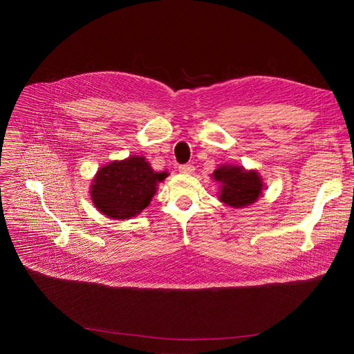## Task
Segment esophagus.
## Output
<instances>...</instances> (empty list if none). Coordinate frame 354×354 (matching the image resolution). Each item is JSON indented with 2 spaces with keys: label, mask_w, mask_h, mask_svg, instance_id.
<instances>
[{
  "label": "esophagus",
  "mask_w": 354,
  "mask_h": 354,
  "mask_svg": "<svg viewBox=\"0 0 354 354\" xmlns=\"http://www.w3.org/2000/svg\"><path fill=\"white\" fill-rule=\"evenodd\" d=\"M179 172H180V174L189 175V174L194 172V166H192V165H180V166H179Z\"/></svg>",
  "instance_id": "esophagus-1"
}]
</instances>
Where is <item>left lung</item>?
Masks as SVG:
<instances>
[{
	"label": "left lung",
	"instance_id": "left-lung-1",
	"mask_svg": "<svg viewBox=\"0 0 354 354\" xmlns=\"http://www.w3.org/2000/svg\"><path fill=\"white\" fill-rule=\"evenodd\" d=\"M212 178L221 183L219 201L232 208H245L263 194L261 176L243 166L222 165L215 169Z\"/></svg>",
	"mask_w": 354,
	"mask_h": 354
}]
</instances>
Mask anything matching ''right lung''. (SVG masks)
Segmentation results:
<instances>
[{
  "label": "right lung",
  "mask_w": 354,
  "mask_h": 354,
  "mask_svg": "<svg viewBox=\"0 0 354 354\" xmlns=\"http://www.w3.org/2000/svg\"><path fill=\"white\" fill-rule=\"evenodd\" d=\"M167 172H155L143 156H129L100 167L90 185L95 207L107 218L130 219L151 203L158 182Z\"/></svg>",
  "instance_id": "obj_1"
}]
</instances>
